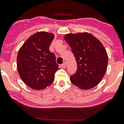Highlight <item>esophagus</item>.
I'll return each instance as SVG.
<instances>
[{
	"label": "esophagus",
	"mask_w": 124,
	"mask_h": 124,
	"mask_svg": "<svg viewBox=\"0 0 124 124\" xmlns=\"http://www.w3.org/2000/svg\"><path fill=\"white\" fill-rule=\"evenodd\" d=\"M66 66V62H64L63 64H61V67L63 68H65Z\"/></svg>",
	"instance_id": "34e87169"
}]
</instances>
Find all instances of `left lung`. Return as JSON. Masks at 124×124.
<instances>
[{"label": "left lung", "mask_w": 124, "mask_h": 124, "mask_svg": "<svg viewBox=\"0 0 124 124\" xmlns=\"http://www.w3.org/2000/svg\"><path fill=\"white\" fill-rule=\"evenodd\" d=\"M64 39L71 48L77 63L76 72L70 76L71 83L82 89L96 86L107 70L108 56L104 46L87 32L67 34Z\"/></svg>", "instance_id": "8db88e82"}]
</instances>
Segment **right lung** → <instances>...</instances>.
<instances>
[{
  "mask_svg": "<svg viewBox=\"0 0 124 124\" xmlns=\"http://www.w3.org/2000/svg\"><path fill=\"white\" fill-rule=\"evenodd\" d=\"M54 34L35 33L27 39L17 55V70L23 81L30 87L41 90L53 82L58 70L56 57L49 50Z\"/></svg>",
  "mask_w": 124,
  "mask_h": 124,
  "instance_id": "right-lung-1",
  "label": "right lung"
}]
</instances>
